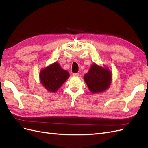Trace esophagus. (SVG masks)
Returning a JSON list of instances; mask_svg holds the SVG:
<instances>
[{
    "mask_svg": "<svg viewBox=\"0 0 148 148\" xmlns=\"http://www.w3.org/2000/svg\"><path fill=\"white\" fill-rule=\"evenodd\" d=\"M72 75L73 76V77H78V76L79 75V73H73L72 74Z\"/></svg>",
    "mask_w": 148,
    "mask_h": 148,
    "instance_id": "obj_1",
    "label": "esophagus"
}]
</instances>
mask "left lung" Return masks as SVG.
<instances>
[{"label": "left lung", "instance_id": "obj_1", "mask_svg": "<svg viewBox=\"0 0 148 148\" xmlns=\"http://www.w3.org/2000/svg\"><path fill=\"white\" fill-rule=\"evenodd\" d=\"M111 71L106 66L102 67L94 63L87 73L84 75L89 90L92 93H100L107 90L112 82Z\"/></svg>", "mask_w": 148, "mask_h": 148}]
</instances>
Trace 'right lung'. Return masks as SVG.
<instances>
[{"mask_svg":"<svg viewBox=\"0 0 148 148\" xmlns=\"http://www.w3.org/2000/svg\"><path fill=\"white\" fill-rule=\"evenodd\" d=\"M69 77V73L61 68L58 62L43 69L39 73L40 82L42 86L51 92H56Z\"/></svg>","mask_w":148,"mask_h":148,"instance_id":"add662e5","label":"right lung"}]
</instances>
